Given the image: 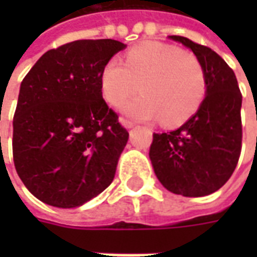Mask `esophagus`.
Instances as JSON below:
<instances>
[{
    "label": "esophagus",
    "instance_id": "obj_1",
    "mask_svg": "<svg viewBox=\"0 0 257 257\" xmlns=\"http://www.w3.org/2000/svg\"><path fill=\"white\" fill-rule=\"evenodd\" d=\"M119 122L122 123L123 126L126 129L129 128H132V126H135V122L132 121V119H128V118H125V117H121L119 118Z\"/></svg>",
    "mask_w": 257,
    "mask_h": 257
}]
</instances>
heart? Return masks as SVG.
<instances>
[{"label": "heart", "mask_w": 257, "mask_h": 257, "mask_svg": "<svg viewBox=\"0 0 257 257\" xmlns=\"http://www.w3.org/2000/svg\"><path fill=\"white\" fill-rule=\"evenodd\" d=\"M139 88L143 95L129 100L123 111L140 119H154L167 126L186 122L197 111L206 90L199 59L169 44L147 42L129 49L125 62L111 58L100 71L104 100L119 106Z\"/></svg>", "instance_id": "1"}]
</instances>
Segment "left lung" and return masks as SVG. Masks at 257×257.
<instances>
[{"label":"left lung","instance_id":"obj_1","mask_svg":"<svg viewBox=\"0 0 257 257\" xmlns=\"http://www.w3.org/2000/svg\"><path fill=\"white\" fill-rule=\"evenodd\" d=\"M169 38L190 48L199 59L206 96L180 128L153 135L149 156L165 189L183 197H204L220 189L237 167L242 143V95L234 71L215 51L186 37Z\"/></svg>","mask_w":257,"mask_h":257}]
</instances>
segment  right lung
<instances>
[{
  "label": "right lung",
  "instance_id": "add662e5",
  "mask_svg": "<svg viewBox=\"0 0 257 257\" xmlns=\"http://www.w3.org/2000/svg\"><path fill=\"white\" fill-rule=\"evenodd\" d=\"M125 47L115 40L68 42L44 53L22 81L14 162L42 202L75 208L111 184L129 134L101 96L100 71Z\"/></svg>",
  "mask_w": 257,
  "mask_h": 257
}]
</instances>
